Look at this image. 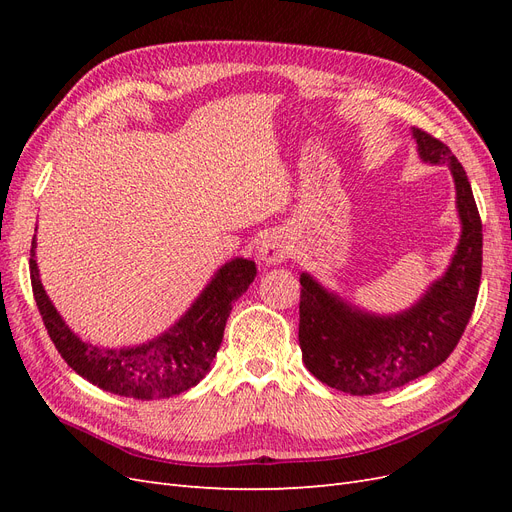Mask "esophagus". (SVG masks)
Segmentation results:
<instances>
[{
  "instance_id": "34e87169",
  "label": "esophagus",
  "mask_w": 512,
  "mask_h": 512,
  "mask_svg": "<svg viewBox=\"0 0 512 512\" xmlns=\"http://www.w3.org/2000/svg\"><path fill=\"white\" fill-rule=\"evenodd\" d=\"M288 254H290V245H288L286 237L280 235V232H271V235L262 239V243L258 247V260L267 267L280 265V262H284L288 258Z\"/></svg>"
}]
</instances>
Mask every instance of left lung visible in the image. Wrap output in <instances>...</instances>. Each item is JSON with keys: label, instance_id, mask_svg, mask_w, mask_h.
Returning <instances> with one entry per match:
<instances>
[{"label": "left lung", "instance_id": "obj_1", "mask_svg": "<svg viewBox=\"0 0 512 512\" xmlns=\"http://www.w3.org/2000/svg\"><path fill=\"white\" fill-rule=\"evenodd\" d=\"M418 158L446 164L455 181L461 235L442 277L399 314H371L301 273L303 363L331 389L350 395L393 391L442 365L474 312L483 271V224L466 170L438 138L412 128Z\"/></svg>", "mask_w": 512, "mask_h": 512}]
</instances>
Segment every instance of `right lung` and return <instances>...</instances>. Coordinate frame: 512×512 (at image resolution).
Instances as JSON below:
<instances>
[{"label":"right lung","instance_id":"1","mask_svg":"<svg viewBox=\"0 0 512 512\" xmlns=\"http://www.w3.org/2000/svg\"><path fill=\"white\" fill-rule=\"evenodd\" d=\"M29 273L44 327L76 374L102 391L149 401L181 395L209 374L232 303L254 282L256 265L247 258L228 260L173 327L145 344L128 348H102L85 342L59 316L40 280L36 235Z\"/></svg>","mask_w":512,"mask_h":512}]
</instances>
